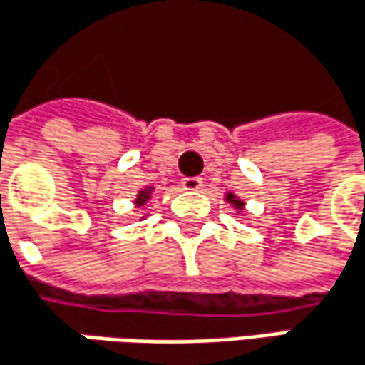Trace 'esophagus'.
<instances>
[{"instance_id": "34e87169", "label": "esophagus", "mask_w": 365, "mask_h": 365, "mask_svg": "<svg viewBox=\"0 0 365 365\" xmlns=\"http://www.w3.org/2000/svg\"><path fill=\"white\" fill-rule=\"evenodd\" d=\"M182 187L187 192H198L202 187V180L200 178H183Z\"/></svg>"}]
</instances>
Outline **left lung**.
Listing matches in <instances>:
<instances>
[{
  "instance_id": "left-lung-1",
  "label": "left lung",
  "mask_w": 365,
  "mask_h": 365,
  "mask_svg": "<svg viewBox=\"0 0 365 365\" xmlns=\"http://www.w3.org/2000/svg\"><path fill=\"white\" fill-rule=\"evenodd\" d=\"M224 200H226V202H228V205H230L239 215H245V200H243V198H239L235 192H226V194H224Z\"/></svg>"
}]
</instances>
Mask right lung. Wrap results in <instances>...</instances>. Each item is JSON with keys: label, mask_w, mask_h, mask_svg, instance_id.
Returning a JSON list of instances; mask_svg holds the SVG:
<instances>
[{"label": "right lung", "mask_w": 365, "mask_h": 365, "mask_svg": "<svg viewBox=\"0 0 365 365\" xmlns=\"http://www.w3.org/2000/svg\"><path fill=\"white\" fill-rule=\"evenodd\" d=\"M152 198H154V185H145V187H141V190L137 192L133 205H135V209H141V207H145ZM141 220H145V215H143Z\"/></svg>", "instance_id": "obj_1"}]
</instances>
